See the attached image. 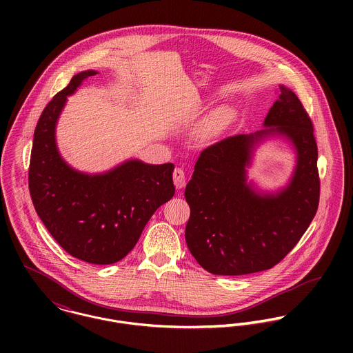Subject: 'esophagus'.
Wrapping results in <instances>:
<instances>
[{
  "label": "esophagus",
  "mask_w": 353,
  "mask_h": 353,
  "mask_svg": "<svg viewBox=\"0 0 353 353\" xmlns=\"http://www.w3.org/2000/svg\"><path fill=\"white\" fill-rule=\"evenodd\" d=\"M172 178H174V183H175L176 189H182V188H185V185H186V174H185L183 168L176 167V168L174 170Z\"/></svg>",
  "instance_id": "1"
}]
</instances>
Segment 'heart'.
<instances>
[{
	"label": "heart",
	"mask_w": 353,
	"mask_h": 353,
	"mask_svg": "<svg viewBox=\"0 0 353 353\" xmlns=\"http://www.w3.org/2000/svg\"><path fill=\"white\" fill-rule=\"evenodd\" d=\"M234 117V112L230 108H221L219 111H216L212 118L206 122V125L202 129V137L208 139L210 136H213L214 133H217L219 130H221Z\"/></svg>",
	"instance_id": "b5f03b06"
}]
</instances>
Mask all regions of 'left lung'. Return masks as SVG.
Returning <instances> with one entry per match:
<instances>
[{
  "mask_svg": "<svg viewBox=\"0 0 353 353\" xmlns=\"http://www.w3.org/2000/svg\"><path fill=\"white\" fill-rule=\"evenodd\" d=\"M263 128L203 150L185 189L190 206L186 243L213 274L241 276L273 268L291 252L312 221L319 202L314 129L298 97L279 85ZM289 141L297 164L287 187L262 192L247 182L254 148L268 138Z\"/></svg>",
  "mask_w": 353,
  "mask_h": 353,
  "instance_id": "left-lung-1",
  "label": "left lung"
}]
</instances>
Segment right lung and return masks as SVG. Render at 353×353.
<instances>
[{
    "label": "right lung",
    "mask_w": 353,
    "mask_h": 353,
    "mask_svg": "<svg viewBox=\"0 0 353 353\" xmlns=\"http://www.w3.org/2000/svg\"><path fill=\"white\" fill-rule=\"evenodd\" d=\"M97 73H77L45 107L34 133L28 186L38 216L65 252L110 265L130 252L156 209L175 194L174 164L130 159L105 172L87 174L62 159L55 141L58 118L68 97Z\"/></svg>",
    "instance_id": "right-lung-1"
}]
</instances>
